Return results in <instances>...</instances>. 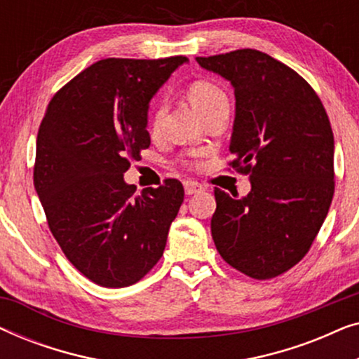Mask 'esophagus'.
Here are the masks:
<instances>
[{"mask_svg":"<svg viewBox=\"0 0 359 359\" xmlns=\"http://www.w3.org/2000/svg\"><path fill=\"white\" fill-rule=\"evenodd\" d=\"M201 191H204V186L196 183V181H184V193L188 196L198 194Z\"/></svg>","mask_w":359,"mask_h":359,"instance_id":"34e87169","label":"esophagus"}]
</instances>
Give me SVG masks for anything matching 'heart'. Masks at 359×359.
<instances>
[{
  "mask_svg": "<svg viewBox=\"0 0 359 359\" xmlns=\"http://www.w3.org/2000/svg\"><path fill=\"white\" fill-rule=\"evenodd\" d=\"M188 100L191 106L194 107L196 112L199 116H203L204 112H208L210 107L217 106L219 102L227 101V95L219 85H215L212 81H194L193 85L188 88ZM165 116V106L163 102H156L154 107V114H151L150 122V132L154 135H158L161 129V121Z\"/></svg>",
  "mask_w": 359,
  "mask_h": 359,
  "instance_id": "1",
  "label": "heart"
}]
</instances>
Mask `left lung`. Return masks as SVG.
Instances as JSON below:
<instances>
[{"label": "left lung", "instance_id": "1", "mask_svg": "<svg viewBox=\"0 0 359 359\" xmlns=\"http://www.w3.org/2000/svg\"><path fill=\"white\" fill-rule=\"evenodd\" d=\"M196 60L233 88L229 151L252 184L243 198L214 189L215 248L250 278H276L306 257L330 209V121L309 83L268 53L242 48Z\"/></svg>", "mask_w": 359, "mask_h": 359}]
</instances>
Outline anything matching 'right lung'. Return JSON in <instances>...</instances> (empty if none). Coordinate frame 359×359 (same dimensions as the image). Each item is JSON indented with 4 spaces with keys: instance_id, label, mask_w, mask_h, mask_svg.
<instances>
[{
    "instance_id": "1",
    "label": "right lung",
    "mask_w": 359,
    "mask_h": 359,
    "mask_svg": "<svg viewBox=\"0 0 359 359\" xmlns=\"http://www.w3.org/2000/svg\"><path fill=\"white\" fill-rule=\"evenodd\" d=\"M186 57L106 58L52 97L37 135L34 186L48 227L83 276L127 287L163 255L183 204L178 180L135 196L124 173L150 147L151 97Z\"/></svg>"
}]
</instances>
